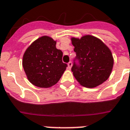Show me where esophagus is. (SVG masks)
<instances>
[{
	"instance_id": "34e87169",
	"label": "esophagus",
	"mask_w": 130,
	"mask_h": 130,
	"mask_svg": "<svg viewBox=\"0 0 130 130\" xmlns=\"http://www.w3.org/2000/svg\"><path fill=\"white\" fill-rule=\"evenodd\" d=\"M67 65H68V68L70 69L71 68V66H72V62H71V61H69V63H67Z\"/></svg>"
}]
</instances>
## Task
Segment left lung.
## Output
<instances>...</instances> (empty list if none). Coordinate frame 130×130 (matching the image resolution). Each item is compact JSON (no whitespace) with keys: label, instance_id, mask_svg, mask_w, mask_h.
<instances>
[{"label":"left lung","instance_id":"1","mask_svg":"<svg viewBox=\"0 0 130 130\" xmlns=\"http://www.w3.org/2000/svg\"><path fill=\"white\" fill-rule=\"evenodd\" d=\"M76 57L71 71L81 85L94 88L105 82L111 74L113 59L111 51L101 40L92 36L73 38Z\"/></svg>","mask_w":130,"mask_h":130}]
</instances>
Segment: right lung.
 Segmentation results:
<instances>
[{
	"mask_svg": "<svg viewBox=\"0 0 130 130\" xmlns=\"http://www.w3.org/2000/svg\"><path fill=\"white\" fill-rule=\"evenodd\" d=\"M62 57L63 52L56 48V42L53 38L43 36L36 40L23 57V67L27 79L40 88L56 84L67 67Z\"/></svg>",
	"mask_w": 130,
	"mask_h": 130,
	"instance_id": "add662e5",
	"label": "right lung"
}]
</instances>
